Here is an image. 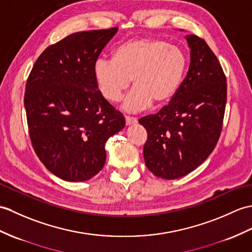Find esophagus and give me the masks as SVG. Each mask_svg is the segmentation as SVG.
<instances>
[{
	"label": "esophagus",
	"mask_w": 252,
	"mask_h": 252,
	"mask_svg": "<svg viewBox=\"0 0 252 252\" xmlns=\"http://www.w3.org/2000/svg\"><path fill=\"white\" fill-rule=\"evenodd\" d=\"M126 122L127 126L130 125H135L137 122V119L135 118V117H131V116H126Z\"/></svg>",
	"instance_id": "obj_1"
}]
</instances>
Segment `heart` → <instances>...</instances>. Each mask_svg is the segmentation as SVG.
Wrapping results in <instances>:
<instances>
[{
	"label": "heart",
	"instance_id": "heart-1",
	"mask_svg": "<svg viewBox=\"0 0 252 252\" xmlns=\"http://www.w3.org/2000/svg\"><path fill=\"white\" fill-rule=\"evenodd\" d=\"M188 59L179 47L165 40L136 38L121 44L114 59L99 58L94 63L95 83L102 95L118 102L131 86L126 99L127 110L144 109L153 102L165 104L175 96L183 83Z\"/></svg>",
	"mask_w": 252,
	"mask_h": 252
}]
</instances>
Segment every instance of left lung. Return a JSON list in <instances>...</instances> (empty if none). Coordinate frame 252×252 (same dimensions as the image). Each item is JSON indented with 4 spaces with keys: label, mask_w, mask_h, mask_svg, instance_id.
Wrapping results in <instances>:
<instances>
[{
    "label": "left lung",
    "mask_w": 252,
    "mask_h": 252,
    "mask_svg": "<svg viewBox=\"0 0 252 252\" xmlns=\"http://www.w3.org/2000/svg\"><path fill=\"white\" fill-rule=\"evenodd\" d=\"M191 49L189 71L178 92L155 115L138 122L147 131L146 166L157 177L176 179L200 166L216 147L223 125L226 77L200 36H186Z\"/></svg>",
    "instance_id": "obj_1"
}]
</instances>
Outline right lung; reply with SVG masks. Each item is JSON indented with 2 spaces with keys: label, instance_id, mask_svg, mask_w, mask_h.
<instances>
[{
  "label": "right lung",
  "instance_id": "add662e5",
  "mask_svg": "<svg viewBox=\"0 0 252 252\" xmlns=\"http://www.w3.org/2000/svg\"><path fill=\"white\" fill-rule=\"evenodd\" d=\"M118 28L73 33L42 52L29 75L25 107L35 154L66 181H85L103 168L105 143L125 117L97 90L93 67Z\"/></svg>",
  "mask_w": 252,
  "mask_h": 252
}]
</instances>
